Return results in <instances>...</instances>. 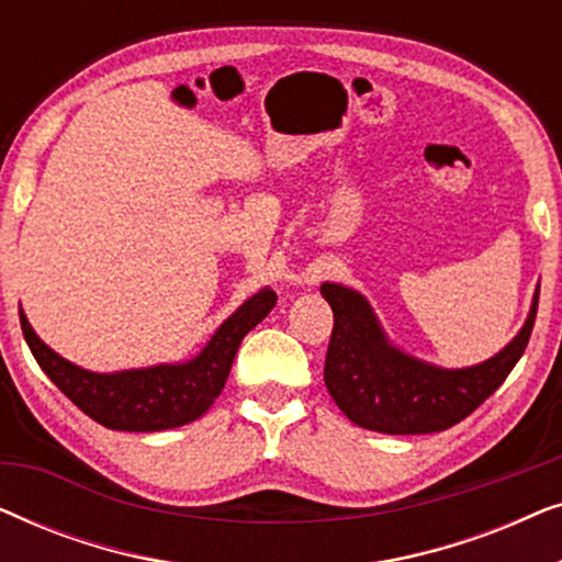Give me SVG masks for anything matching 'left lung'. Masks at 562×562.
Masks as SVG:
<instances>
[{
	"instance_id": "left-lung-1",
	"label": "left lung",
	"mask_w": 562,
	"mask_h": 562,
	"mask_svg": "<svg viewBox=\"0 0 562 562\" xmlns=\"http://www.w3.org/2000/svg\"><path fill=\"white\" fill-rule=\"evenodd\" d=\"M322 296L335 314L325 383L345 417L383 435H427L458 425L502 386L532 335L540 289L519 335L471 368H440L394 348L358 291L322 283Z\"/></svg>"
}]
</instances>
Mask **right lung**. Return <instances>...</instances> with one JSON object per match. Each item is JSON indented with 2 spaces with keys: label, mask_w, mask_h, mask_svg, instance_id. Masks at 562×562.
<instances>
[{
  "label": "right lung",
  "mask_w": 562,
  "mask_h": 562,
  "mask_svg": "<svg viewBox=\"0 0 562 562\" xmlns=\"http://www.w3.org/2000/svg\"><path fill=\"white\" fill-rule=\"evenodd\" d=\"M276 306L271 289H260L233 317L222 322L206 348L187 363L91 373L53 352L20 310L22 335L48 379L99 425L120 432H160L189 425L214 404L233 368L243 337Z\"/></svg>",
  "instance_id": "obj_1"
}]
</instances>
